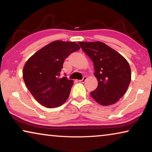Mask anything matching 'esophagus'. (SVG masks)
Masks as SVG:
<instances>
[{
  "label": "esophagus",
  "instance_id": "esophagus-1",
  "mask_svg": "<svg viewBox=\"0 0 152 152\" xmlns=\"http://www.w3.org/2000/svg\"><path fill=\"white\" fill-rule=\"evenodd\" d=\"M86 79H87V77L86 76H84V78H83V79H82V80H79V82H82V83H84V82L86 80Z\"/></svg>",
  "mask_w": 152,
  "mask_h": 152
}]
</instances>
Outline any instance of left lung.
<instances>
[{
	"label": "left lung",
	"mask_w": 152,
	"mask_h": 152,
	"mask_svg": "<svg viewBox=\"0 0 152 152\" xmlns=\"http://www.w3.org/2000/svg\"><path fill=\"white\" fill-rule=\"evenodd\" d=\"M93 61L94 76L98 80L96 90L91 93L98 103L107 106L116 103L127 91L132 72L125 58L101 42H78Z\"/></svg>",
	"instance_id": "obj_1"
}]
</instances>
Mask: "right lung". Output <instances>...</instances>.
<instances>
[{"instance_id": "right-lung-1", "label": "right lung", "mask_w": 152, "mask_h": 152, "mask_svg": "<svg viewBox=\"0 0 152 152\" xmlns=\"http://www.w3.org/2000/svg\"><path fill=\"white\" fill-rule=\"evenodd\" d=\"M80 49L76 42L57 40L28 59L23 70V78L39 104L52 109L62 105L68 99L74 82L59 76L65 59Z\"/></svg>"}]
</instances>
